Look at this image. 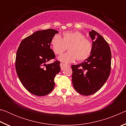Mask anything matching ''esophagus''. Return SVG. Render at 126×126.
<instances>
[{
  "instance_id": "obj_1",
  "label": "esophagus",
  "mask_w": 126,
  "mask_h": 126,
  "mask_svg": "<svg viewBox=\"0 0 126 126\" xmlns=\"http://www.w3.org/2000/svg\"><path fill=\"white\" fill-rule=\"evenodd\" d=\"M60 66H61V70H63L64 68V67H65V66H66V65L64 64L61 63L60 64Z\"/></svg>"
}]
</instances>
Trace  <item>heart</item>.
I'll return each mask as SVG.
<instances>
[{
    "label": "heart",
    "instance_id": "heart-1",
    "mask_svg": "<svg viewBox=\"0 0 126 126\" xmlns=\"http://www.w3.org/2000/svg\"><path fill=\"white\" fill-rule=\"evenodd\" d=\"M53 50L56 54H61L68 47V52L58 57L59 61L64 63L73 62L77 59L82 62L89 58L92 50L90 40L79 32H65L62 38L59 34L55 35L51 40Z\"/></svg>",
    "mask_w": 126,
    "mask_h": 126
}]
</instances>
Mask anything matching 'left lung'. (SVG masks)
Returning <instances> with one entry per match:
<instances>
[{
    "label": "left lung",
    "instance_id": "1",
    "mask_svg": "<svg viewBox=\"0 0 126 126\" xmlns=\"http://www.w3.org/2000/svg\"><path fill=\"white\" fill-rule=\"evenodd\" d=\"M92 50L86 60L72 65V83L79 93L89 95L99 90L107 80L110 72L111 52L108 43L93 30L89 32Z\"/></svg>",
    "mask_w": 126,
    "mask_h": 126
}]
</instances>
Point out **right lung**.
Wrapping results in <instances>:
<instances>
[{
    "label": "right lung",
    "instance_id": "add662e5",
    "mask_svg": "<svg viewBox=\"0 0 126 126\" xmlns=\"http://www.w3.org/2000/svg\"><path fill=\"white\" fill-rule=\"evenodd\" d=\"M58 33L53 29L35 32L21 42L17 50V75L25 88L34 95L44 96L54 89V79L61 71L60 62H47L55 58L50 43Z\"/></svg>",
    "mask_w": 126,
    "mask_h": 126
}]
</instances>
